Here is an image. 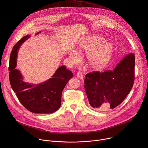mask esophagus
<instances>
[{
    "label": "esophagus",
    "mask_w": 148,
    "mask_h": 148,
    "mask_svg": "<svg viewBox=\"0 0 148 148\" xmlns=\"http://www.w3.org/2000/svg\"><path fill=\"white\" fill-rule=\"evenodd\" d=\"M76 76H77L78 78L83 79V74H82V73H81V72H78V73L76 74Z\"/></svg>",
    "instance_id": "1"
}]
</instances>
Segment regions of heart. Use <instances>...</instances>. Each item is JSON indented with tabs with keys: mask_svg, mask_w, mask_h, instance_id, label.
Masks as SVG:
<instances>
[{
	"mask_svg": "<svg viewBox=\"0 0 148 148\" xmlns=\"http://www.w3.org/2000/svg\"><path fill=\"white\" fill-rule=\"evenodd\" d=\"M77 50L80 52L87 51V63L92 68H102L110 61L114 51L113 45L110 41H105L100 36H92L79 41ZM71 60L75 61L77 55L75 51L70 53Z\"/></svg>",
	"mask_w": 148,
	"mask_h": 148,
	"instance_id": "heart-1",
	"label": "heart"
}]
</instances>
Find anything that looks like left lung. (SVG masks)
I'll return each mask as SVG.
<instances>
[{"label": "left lung", "instance_id": "8db88e82", "mask_svg": "<svg viewBox=\"0 0 148 148\" xmlns=\"http://www.w3.org/2000/svg\"><path fill=\"white\" fill-rule=\"evenodd\" d=\"M135 55H126L114 70L86 75L84 88L91 106L98 111L114 109L131 90L135 79Z\"/></svg>", "mask_w": 148, "mask_h": 148}]
</instances>
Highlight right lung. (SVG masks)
<instances>
[{"label": "right lung", "instance_id": "obj_1", "mask_svg": "<svg viewBox=\"0 0 148 148\" xmlns=\"http://www.w3.org/2000/svg\"><path fill=\"white\" fill-rule=\"evenodd\" d=\"M39 33L40 32L36 34ZM30 37V35L23 37L12 50L9 66L10 85L20 103L29 111L38 114L53 113L60 107L62 90L73 74L65 66H62L56 70L51 78L43 83L32 84L23 81L20 72L15 69L17 51Z\"/></svg>", "mask_w": 148, "mask_h": 148}]
</instances>
